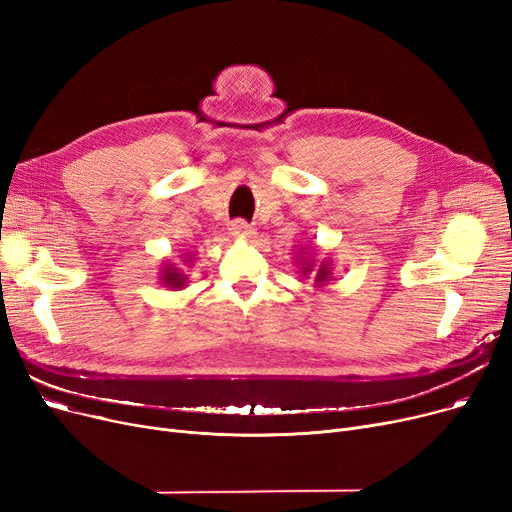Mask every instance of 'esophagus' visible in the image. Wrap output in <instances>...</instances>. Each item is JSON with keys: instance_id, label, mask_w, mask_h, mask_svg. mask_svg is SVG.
Here are the masks:
<instances>
[{"instance_id": "obj_1", "label": "esophagus", "mask_w": 512, "mask_h": 512, "mask_svg": "<svg viewBox=\"0 0 512 512\" xmlns=\"http://www.w3.org/2000/svg\"><path fill=\"white\" fill-rule=\"evenodd\" d=\"M251 234H255V230L245 220H236L230 224V236L234 238H249Z\"/></svg>"}]
</instances>
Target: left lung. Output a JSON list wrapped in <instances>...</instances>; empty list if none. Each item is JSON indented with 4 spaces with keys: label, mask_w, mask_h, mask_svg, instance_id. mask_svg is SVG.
<instances>
[{
    "label": "left lung",
    "mask_w": 512,
    "mask_h": 512,
    "mask_svg": "<svg viewBox=\"0 0 512 512\" xmlns=\"http://www.w3.org/2000/svg\"><path fill=\"white\" fill-rule=\"evenodd\" d=\"M294 263H297V267H299V276L313 278L315 288L326 286L334 280V261L330 257L317 261L309 249L301 247L294 251Z\"/></svg>",
    "instance_id": "1"
}]
</instances>
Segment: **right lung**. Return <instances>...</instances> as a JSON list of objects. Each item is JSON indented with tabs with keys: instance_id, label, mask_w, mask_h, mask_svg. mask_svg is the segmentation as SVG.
Masks as SVG:
<instances>
[{
	"instance_id": "add662e5",
	"label": "right lung",
	"mask_w": 512,
	"mask_h": 512,
	"mask_svg": "<svg viewBox=\"0 0 512 512\" xmlns=\"http://www.w3.org/2000/svg\"><path fill=\"white\" fill-rule=\"evenodd\" d=\"M180 261H184L188 267H191L193 257L186 253V255L180 257ZM184 263L161 261V267H159V282H161V286L170 288V290H182L188 284V276L184 274Z\"/></svg>"
}]
</instances>
